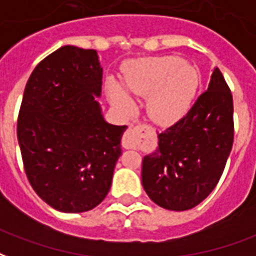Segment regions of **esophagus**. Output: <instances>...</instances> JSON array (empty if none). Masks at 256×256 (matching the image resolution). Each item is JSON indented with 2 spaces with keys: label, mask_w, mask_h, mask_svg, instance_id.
<instances>
[{
  "label": "esophagus",
  "mask_w": 256,
  "mask_h": 256,
  "mask_svg": "<svg viewBox=\"0 0 256 256\" xmlns=\"http://www.w3.org/2000/svg\"><path fill=\"white\" fill-rule=\"evenodd\" d=\"M146 130L145 124H140L136 128H128L122 138V146L124 149H137L141 145V133Z\"/></svg>",
  "instance_id": "1"
}]
</instances>
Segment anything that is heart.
Wrapping results in <instances>:
<instances>
[{
	"label": "heart",
	"mask_w": 256,
	"mask_h": 256,
	"mask_svg": "<svg viewBox=\"0 0 256 256\" xmlns=\"http://www.w3.org/2000/svg\"><path fill=\"white\" fill-rule=\"evenodd\" d=\"M198 73L194 66L178 56H152L133 60L123 70V88L110 80L106 90L110 102L124 115L136 111L133 98L146 99L150 120L168 128L180 120L190 108L198 90Z\"/></svg>",
	"instance_id": "1"
}]
</instances>
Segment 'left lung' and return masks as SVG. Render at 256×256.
Listing matches in <instances>:
<instances>
[{"label":"left lung","mask_w":256,"mask_h":256,"mask_svg":"<svg viewBox=\"0 0 256 256\" xmlns=\"http://www.w3.org/2000/svg\"><path fill=\"white\" fill-rule=\"evenodd\" d=\"M142 160V186L164 209H192L214 190L234 144V100L218 68L187 115L157 136Z\"/></svg>","instance_id":"left-lung-1"}]
</instances>
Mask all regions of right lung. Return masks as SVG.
Instances as JSON below:
<instances>
[{"label":"right lung","mask_w":256,"mask_h":256,"mask_svg":"<svg viewBox=\"0 0 256 256\" xmlns=\"http://www.w3.org/2000/svg\"><path fill=\"white\" fill-rule=\"evenodd\" d=\"M103 68L96 50L60 47L32 72L17 140L32 188L64 213L94 209L108 194L128 126L111 124L100 103Z\"/></svg>","instance_id":"add662e5"}]
</instances>
